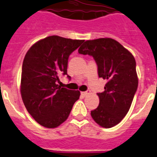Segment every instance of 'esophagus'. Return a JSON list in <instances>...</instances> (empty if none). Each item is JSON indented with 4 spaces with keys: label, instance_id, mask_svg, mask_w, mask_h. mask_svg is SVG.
Returning a JSON list of instances; mask_svg holds the SVG:
<instances>
[{
    "label": "esophagus",
    "instance_id": "34e87169",
    "mask_svg": "<svg viewBox=\"0 0 157 157\" xmlns=\"http://www.w3.org/2000/svg\"><path fill=\"white\" fill-rule=\"evenodd\" d=\"M90 93V90H86V91H83V92H82V96H88L89 94Z\"/></svg>",
    "mask_w": 157,
    "mask_h": 157
}]
</instances>
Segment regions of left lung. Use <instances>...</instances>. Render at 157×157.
I'll return each instance as SVG.
<instances>
[{
  "label": "left lung",
  "mask_w": 157,
  "mask_h": 157,
  "mask_svg": "<svg viewBox=\"0 0 157 157\" xmlns=\"http://www.w3.org/2000/svg\"><path fill=\"white\" fill-rule=\"evenodd\" d=\"M78 52L92 56L98 76L107 80L104 91L97 93L99 105L90 115L98 125L111 128L126 117L137 90L136 60L131 52L111 38L86 40Z\"/></svg>",
  "instance_id": "8db88e82"
}]
</instances>
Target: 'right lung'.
<instances>
[{"label":"right lung","instance_id":"add662e5","mask_svg":"<svg viewBox=\"0 0 157 157\" xmlns=\"http://www.w3.org/2000/svg\"><path fill=\"white\" fill-rule=\"evenodd\" d=\"M84 40L51 36L35 43L22 64L21 93L31 116L41 126L55 128L69 117L80 91L61 87L60 75H67L70 55Z\"/></svg>","mask_w":157,"mask_h":157}]
</instances>
